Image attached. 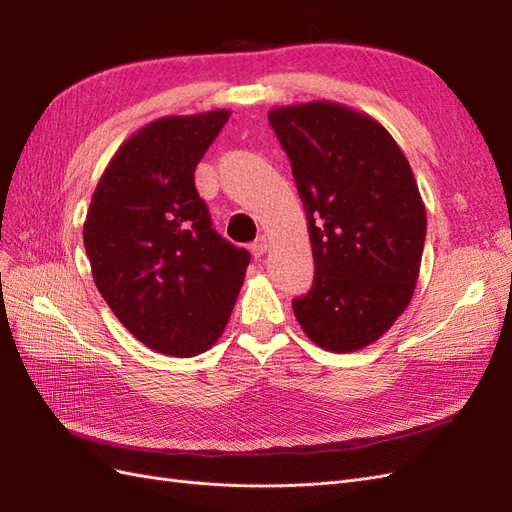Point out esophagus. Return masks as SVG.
<instances>
[{
    "label": "esophagus",
    "mask_w": 512,
    "mask_h": 512,
    "mask_svg": "<svg viewBox=\"0 0 512 512\" xmlns=\"http://www.w3.org/2000/svg\"><path fill=\"white\" fill-rule=\"evenodd\" d=\"M252 254H254V258H260L262 254H265L267 252V247H269V241L265 239V237H258L252 245Z\"/></svg>",
    "instance_id": "1"
}]
</instances>
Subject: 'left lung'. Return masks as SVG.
Instances as JSON below:
<instances>
[{"label": "left lung", "mask_w": 512, "mask_h": 512, "mask_svg": "<svg viewBox=\"0 0 512 512\" xmlns=\"http://www.w3.org/2000/svg\"><path fill=\"white\" fill-rule=\"evenodd\" d=\"M307 215L314 284L292 301L324 350L374 344L404 314L421 269L427 213L412 168L382 123L316 100L273 108Z\"/></svg>", "instance_id": "8db88e82"}]
</instances>
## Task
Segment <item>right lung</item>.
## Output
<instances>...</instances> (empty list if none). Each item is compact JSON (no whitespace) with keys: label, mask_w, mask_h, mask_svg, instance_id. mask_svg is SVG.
I'll use <instances>...</instances> for the list:
<instances>
[{"label":"right lung","mask_w":512,"mask_h":512,"mask_svg":"<svg viewBox=\"0 0 512 512\" xmlns=\"http://www.w3.org/2000/svg\"><path fill=\"white\" fill-rule=\"evenodd\" d=\"M230 111L170 115L123 143L83 224L94 282L138 342L196 356L224 333L250 252L222 239L194 170Z\"/></svg>","instance_id":"obj_1"}]
</instances>
